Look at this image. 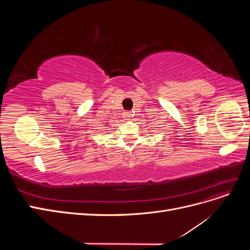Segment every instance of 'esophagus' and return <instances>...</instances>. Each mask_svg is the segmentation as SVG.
<instances>
[{"instance_id":"obj_1","label":"esophagus","mask_w":250,"mask_h":250,"mask_svg":"<svg viewBox=\"0 0 250 250\" xmlns=\"http://www.w3.org/2000/svg\"><path fill=\"white\" fill-rule=\"evenodd\" d=\"M124 117H125V119H126V120H129V118L131 117V113H130V111H126V112L124 113Z\"/></svg>"}]
</instances>
